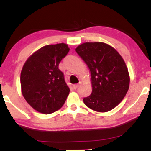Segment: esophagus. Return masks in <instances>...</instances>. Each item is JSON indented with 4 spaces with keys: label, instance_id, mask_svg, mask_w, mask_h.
I'll return each instance as SVG.
<instances>
[{
    "label": "esophagus",
    "instance_id": "esophagus-1",
    "mask_svg": "<svg viewBox=\"0 0 151 151\" xmlns=\"http://www.w3.org/2000/svg\"><path fill=\"white\" fill-rule=\"evenodd\" d=\"M81 84V81H79V83H78L77 84H74V85H73V89H77L78 87H79V86H80V84Z\"/></svg>",
    "mask_w": 151,
    "mask_h": 151
}]
</instances>
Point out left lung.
<instances>
[{
	"instance_id": "1",
	"label": "left lung",
	"mask_w": 151,
	"mask_h": 151,
	"mask_svg": "<svg viewBox=\"0 0 151 151\" xmlns=\"http://www.w3.org/2000/svg\"><path fill=\"white\" fill-rule=\"evenodd\" d=\"M75 50L91 73L92 91L84 98V103L97 112L112 110L129 88L130 76L124 59L113 47L102 42L82 43Z\"/></svg>"
}]
</instances>
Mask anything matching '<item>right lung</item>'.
Returning <instances> with one entry per match:
<instances>
[{
  "label": "right lung",
  "instance_id": "1",
  "mask_svg": "<svg viewBox=\"0 0 151 151\" xmlns=\"http://www.w3.org/2000/svg\"><path fill=\"white\" fill-rule=\"evenodd\" d=\"M70 51L65 43L40 48L27 58L20 74L21 92L29 105L41 114L62 108L70 93L59 64Z\"/></svg>",
  "mask_w": 151,
  "mask_h": 151
}]
</instances>
